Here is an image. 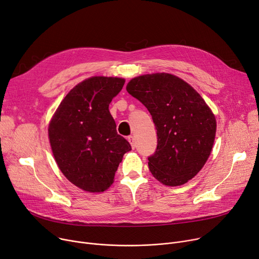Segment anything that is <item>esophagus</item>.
<instances>
[{"instance_id": "esophagus-1", "label": "esophagus", "mask_w": 259, "mask_h": 259, "mask_svg": "<svg viewBox=\"0 0 259 259\" xmlns=\"http://www.w3.org/2000/svg\"><path fill=\"white\" fill-rule=\"evenodd\" d=\"M128 142L131 143V146H132V148L133 149H135L136 148V140H135V138L133 137V136H131V137H128Z\"/></svg>"}]
</instances>
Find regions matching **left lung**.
I'll use <instances>...</instances> for the list:
<instances>
[{"label":"left lung","mask_w":259,"mask_h":259,"mask_svg":"<svg viewBox=\"0 0 259 259\" xmlns=\"http://www.w3.org/2000/svg\"><path fill=\"white\" fill-rule=\"evenodd\" d=\"M126 90L148 109L156 128V151L148 157L151 174L165 186L185 185L210 155L214 114L190 84L171 73L136 76Z\"/></svg>","instance_id":"obj_1"}]
</instances>
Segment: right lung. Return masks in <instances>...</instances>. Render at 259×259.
<instances>
[{
    "instance_id": "right-lung-1",
    "label": "right lung",
    "mask_w": 259,
    "mask_h": 259,
    "mask_svg": "<svg viewBox=\"0 0 259 259\" xmlns=\"http://www.w3.org/2000/svg\"><path fill=\"white\" fill-rule=\"evenodd\" d=\"M124 83V78L116 76L84 79L66 94L49 123V140L59 169L83 191L108 190L124 153L132 150L117 134L109 111Z\"/></svg>"
}]
</instances>
